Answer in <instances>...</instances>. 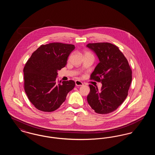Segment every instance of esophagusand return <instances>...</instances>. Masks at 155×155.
I'll list each match as a JSON object with an SVG mask.
<instances>
[{
  "mask_svg": "<svg viewBox=\"0 0 155 155\" xmlns=\"http://www.w3.org/2000/svg\"><path fill=\"white\" fill-rule=\"evenodd\" d=\"M84 84L83 83L80 81H78V80H77L75 81V85L77 86V87H80V86H82Z\"/></svg>",
  "mask_w": 155,
  "mask_h": 155,
  "instance_id": "34e87169",
  "label": "esophagus"
}]
</instances>
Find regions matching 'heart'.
I'll use <instances>...</instances> for the list:
<instances>
[{
  "instance_id": "heart-1",
  "label": "heart",
  "mask_w": 155,
  "mask_h": 155,
  "mask_svg": "<svg viewBox=\"0 0 155 155\" xmlns=\"http://www.w3.org/2000/svg\"><path fill=\"white\" fill-rule=\"evenodd\" d=\"M84 56H88V55H92L89 52H84Z\"/></svg>"
}]
</instances>
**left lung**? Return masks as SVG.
Listing matches in <instances>:
<instances>
[{"instance_id": "8db88e82", "label": "left lung", "mask_w": 155, "mask_h": 155, "mask_svg": "<svg viewBox=\"0 0 155 155\" xmlns=\"http://www.w3.org/2000/svg\"><path fill=\"white\" fill-rule=\"evenodd\" d=\"M95 52L100 62L91 75L90 80L101 82L100 90L89 85L87 101L98 114L116 110L128 95L132 81V70L118 46L108 42L90 43L87 45Z\"/></svg>"}]
</instances>
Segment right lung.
I'll return each mask as SVG.
<instances>
[{
	"label": "right lung",
	"mask_w": 155,
	"mask_h": 155,
	"mask_svg": "<svg viewBox=\"0 0 155 155\" xmlns=\"http://www.w3.org/2000/svg\"><path fill=\"white\" fill-rule=\"evenodd\" d=\"M74 45L53 42L42 45L24 68V88L30 102L39 110H56L74 88L73 80L57 81L58 70L66 66Z\"/></svg>",
	"instance_id": "obj_1"
}]
</instances>
